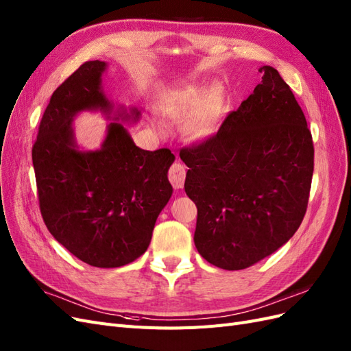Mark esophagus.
I'll return each mask as SVG.
<instances>
[{"instance_id": "34e87169", "label": "esophagus", "mask_w": 351, "mask_h": 351, "mask_svg": "<svg viewBox=\"0 0 351 351\" xmlns=\"http://www.w3.org/2000/svg\"><path fill=\"white\" fill-rule=\"evenodd\" d=\"M168 180L174 189H182L186 180V168L183 164L174 162L168 169Z\"/></svg>"}]
</instances>
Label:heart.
I'll use <instances>...</instances> for the list:
<instances>
[{
  "mask_svg": "<svg viewBox=\"0 0 351 351\" xmlns=\"http://www.w3.org/2000/svg\"><path fill=\"white\" fill-rule=\"evenodd\" d=\"M227 95L222 86L202 89L189 86L169 101L164 112L171 119H184L183 130L192 139H205L214 134L224 119Z\"/></svg>",
  "mask_w": 351,
  "mask_h": 351,
  "instance_id": "obj_1",
  "label": "heart"
}]
</instances>
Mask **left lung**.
<instances>
[{"label":"left lung","mask_w":351,"mask_h":351,"mask_svg":"<svg viewBox=\"0 0 351 351\" xmlns=\"http://www.w3.org/2000/svg\"><path fill=\"white\" fill-rule=\"evenodd\" d=\"M259 71L262 82L219 130L180 151L190 168L184 190L197 208L196 249L227 271L278 250L309 202L312 133L280 73L271 66Z\"/></svg>","instance_id":"1"}]
</instances>
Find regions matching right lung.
Wrapping results in <instances>:
<instances>
[{
	"instance_id": "obj_1",
	"label": "right lung",
	"mask_w": 351,
	"mask_h": 351,
	"mask_svg": "<svg viewBox=\"0 0 351 351\" xmlns=\"http://www.w3.org/2000/svg\"><path fill=\"white\" fill-rule=\"evenodd\" d=\"M105 61H86L52 93L32 147L39 209L54 239L97 268H119L146 252L173 187L169 149L137 147L121 123H111L97 151H79L73 120L82 111L112 112L102 90ZM124 108L112 120L139 119Z\"/></svg>"
}]
</instances>
